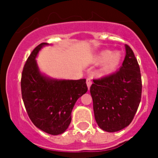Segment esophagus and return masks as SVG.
I'll return each mask as SVG.
<instances>
[{"label": "esophagus", "mask_w": 158, "mask_h": 158, "mask_svg": "<svg viewBox=\"0 0 158 158\" xmlns=\"http://www.w3.org/2000/svg\"><path fill=\"white\" fill-rule=\"evenodd\" d=\"M86 84H87V87L88 89H90V87H91V85H92V81L90 78H87L86 79Z\"/></svg>", "instance_id": "34e87169"}]
</instances>
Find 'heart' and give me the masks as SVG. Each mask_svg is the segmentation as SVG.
Listing matches in <instances>:
<instances>
[{
	"mask_svg": "<svg viewBox=\"0 0 158 158\" xmlns=\"http://www.w3.org/2000/svg\"><path fill=\"white\" fill-rule=\"evenodd\" d=\"M122 58L120 51L112 52L110 50H104L96 55L95 62L97 64L103 63L101 68L103 74H110L118 69L122 61Z\"/></svg>",
	"mask_w": 158,
	"mask_h": 158,
	"instance_id": "obj_1",
	"label": "heart"
}]
</instances>
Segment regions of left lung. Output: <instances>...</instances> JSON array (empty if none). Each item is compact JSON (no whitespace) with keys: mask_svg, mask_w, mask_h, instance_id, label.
Returning <instances> with one entry per match:
<instances>
[{"mask_svg":"<svg viewBox=\"0 0 158 158\" xmlns=\"http://www.w3.org/2000/svg\"><path fill=\"white\" fill-rule=\"evenodd\" d=\"M125 50L119 70L93 80L90 88L95 119L107 132H116L129 126L141 101L140 68L131 47L125 45Z\"/></svg>","mask_w":158,"mask_h":158,"instance_id":"obj_1","label":"left lung"}]
</instances>
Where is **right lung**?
I'll return each mask as SVG.
<instances>
[{"instance_id":"right-lung-1","label":"right lung","mask_w":158,"mask_h":158,"mask_svg":"<svg viewBox=\"0 0 158 158\" xmlns=\"http://www.w3.org/2000/svg\"><path fill=\"white\" fill-rule=\"evenodd\" d=\"M43 43L27 58L21 77V93L27 115L35 126L52 135L64 133L71 122V113L78 98L88 91L86 79H57L40 71L36 58Z\"/></svg>"}]
</instances>
